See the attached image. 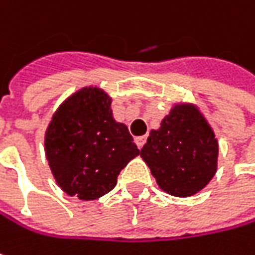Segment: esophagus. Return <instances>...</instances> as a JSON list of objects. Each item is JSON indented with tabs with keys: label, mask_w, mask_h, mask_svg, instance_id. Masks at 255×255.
Masks as SVG:
<instances>
[{
	"label": "esophagus",
	"mask_w": 255,
	"mask_h": 255,
	"mask_svg": "<svg viewBox=\"0 0 255 255\" xmlns=\"http://www.w3.org/2000/svg\"><path fill=\"white\" fill-rule=\"evenodd\" d=\"M135 142H136V146L140 149L143 145H145V142H146V136H139L135 139Z\"/></svg>",
	"instance_id": "esophagus-1"
}]
</instances>
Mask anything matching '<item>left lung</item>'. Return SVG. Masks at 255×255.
<instances>
[{"label": "left lung", "mask_w": 255, "mask_h": 255, "mask_svg": "<svg viewBox=\"0 0 255 255\" xmlns=\"http://www.w3.org/2000/svg\"><path fill=\"white\" fill-rule=\"evenodd\" d=\"M218 140L191 104L174 106L151 130L140 156L151 168L159 189L177 197H189L208 186L218 167Z\"/></svg>", "instance_id": "obj_1"}]
</instances>
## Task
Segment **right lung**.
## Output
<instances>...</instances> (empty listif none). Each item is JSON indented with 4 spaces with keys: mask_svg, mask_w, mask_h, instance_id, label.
I'll list each match as a JSON object with an SVG mask.
<instances>
[{
    "mask_svg": "<svg viewBox=\"0 0 255 255\" xmlns=\"http://www.w3.org/2000/svg\"><path fill=\"white\" fill-rule=\"evenodd\" d=\"M112 99L82 88L61 104L47 126L45 152L58 186L81 200L115 189L118 175L139 155L126 125L112 115Z\"/></svg>",
    "mask_w": 255,
    "mask_h": 255,
    "instance_id": "right-lung-1",
    "label": "right lung"
}]
</instances>
